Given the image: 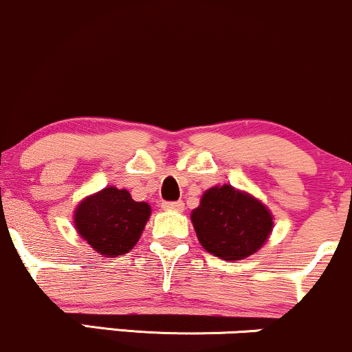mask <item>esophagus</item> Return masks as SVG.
Wrapping results in <instances>:
<instances>
[{
  "instance_id": "34e87169",
  "label": "esophagus",
  "mask_w": 352,
  "mask_h": 352,
  "mask_svg": "<svg viewBox=\"0 0 352 352\" xmlns=\"http://www.w3.org/2000/svg\"><path fill=\"white\" fill-rule=\"evenodd\" d=\"M161 208H163L164 211H183L184 203H183V201H175V203H163V204H161Z\"/></svg>"
}]
</instances>
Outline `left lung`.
Instances as JSON below:
<instances>
[{
	"label": "left lung",
	"mask_w": 352,
	"mask_h": 352,
	"mask_svg": "<svg viewBox=\"0 0 352 352\" xmlns=\"http://www.w3.org/2000/svg\"><path fill=\"white\" fill-rule=\"evenodd\" d=\"M191 223L201 246L224 261H241L266 244L274 216L263 201L250 192L218 184L206 189Z\"/></svg>",
	"instance_id": "8db88e82"
}]
</instances>
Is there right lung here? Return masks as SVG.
Returning a JSON list of instances; mask_svg holds the SVG:
<instances>
[{
	"label": "right lung",
	"mask_w": 352,
	"mask_h": 352,
	"mask_svg": "<svg viewBox=\"0 0 352 352\" xmlns=\"http://www.w3.org/2000/svg\"><path fill=\"white\" fill-rule=\"evenodd\" d=\"M149 216L151 206L146 201H134L128 189L108 186L74 208L73 223L98 254L118 258L136 246Z\"/></svg>",
	"instance_id": "1"
}]
</instances>
